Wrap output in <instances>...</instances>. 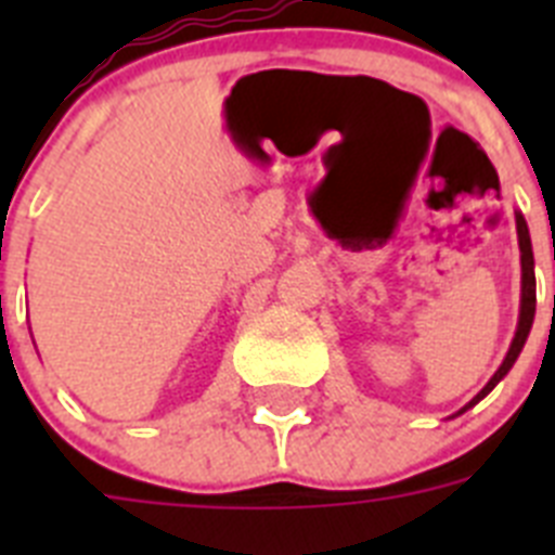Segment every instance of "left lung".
I'll return each mask as SVG.
<instances>
[{"instance_id": "8db88e82", "label": "left lung", "mask_w": 555, "mask_h": 555, "mask_svg": "<svg viewBox=\"0 0 555 555\" xmlns=\"http://www.w3.org/2000/svg\"><path fill=\"white\" fill-rule=\"evenodd\" d=\"M517 235H519V253H522V308H519V325H517V333H514V341L512 347H508V356L506 361L500 364V370L494 372L492 380H489L483 389H480V395L475 397L473 403L475 405L478 400H483V397L489 395V391L494 389V386L503 380V375H506L508 370L514 366V361H517L519 350H522V345H526L528 333H531V325H533V311H537V278H533V253H531V235H528V224L526 219L519 217L517 214ZM467 405V409H469Z\"/></svg>"}]
</instances>
